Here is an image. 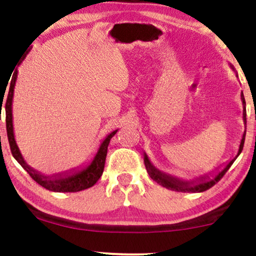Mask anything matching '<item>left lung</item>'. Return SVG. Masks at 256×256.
Wrapping results in <instances>:
<instances>
[{
  "instance_id": "obj_1",
  "label": "left lung",
  "mask_w": 256,
  "mask_h": 256,
  "mask_svg": "<svg viewBox=\"0 0 256 256\" xmlns=\"http://www.w3.org/2000/svg\"><path fill=\"white\" fill-rule=\"evenodd\" d=\"M230 67L234 70V67L233 64H230ZM241 100H242V106H244V111H242V120L244 123L246 125V100H244V94L241 92ZM244 136H246V130H244L242 138H241L240 145H239V150H238L236 156L233 158L231 161H228L226 166L220 170H217V172H214V175H202L200 178H197L195 180H190V181H186V180H181L178 178H174V176L166 174V172H161L156 167H154L153 164L150 162L147 154H144V162H145V167L147 169V172L148 175L152 178L154 181L156 183H159L160 186H164V188L170 189V190H175V192H203L205 190L210 189L212 186H214L219 180H220L222 176L225 175V172L228 170L230 167H231L232 164L234 162L236 159L240 156L241 150L244 148Z\"/></svg>"
}]
</instances>
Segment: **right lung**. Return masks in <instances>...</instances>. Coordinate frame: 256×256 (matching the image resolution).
<instances>
[{
    "label": "right lung",
    "instance_id": "add662e5",
    "mask_svg": "<svg viewBox=\"0 0 256 256\" xmlns=\"http://www.w3.org/2000/svg\"><path fill=\"white\" fill-rule=\"evenodd\" d=\"M17 73H18V70H16L15 73L12 75V84H10L8 96H6V102H4L6 134H8L9 145H10V150H12V156L15 158L17 162H18L22 167L28 172V175H30L31 178L38 183V184L44 186L45 189L51 190V192H81V190L90 188V186H92L97 181H98V178L103 174V169H104V164H106V158L108 153V146H109L111 138L116 134L118 130H114V131L109 133V134L103 139V142H100L98 150H97L95 156L92 158V160L89 162V164L84 166V167L73 168V169H70V170L56 172V174H53V175H45L37 172L36 169L30 167V166L25 162L24 158L22 156L18 146H17L16 144L15 134H14L12 100H14V90H15V84L17 80ZM1 104H3V98H1Z\"/></svg>",
    "mask_w": 256,
    "mask_h": 256
}]
</instances>
